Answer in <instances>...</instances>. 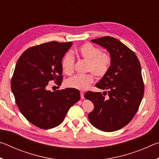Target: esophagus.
Segmentation results:
<instances>
[{"label":"esophagus","instance_id":"1","mask_svg":"<svg viewBox=\"0 0 159 159\" xmlns=\"http://www.w3.org/2000/svg\"><path fill=\"white\" fill-rule=\"evenodd\" d=\"M80 98L81 99H84V93L80 92Z\"/></svg>","mask_w":159,"mask_h":159}]
</instances>
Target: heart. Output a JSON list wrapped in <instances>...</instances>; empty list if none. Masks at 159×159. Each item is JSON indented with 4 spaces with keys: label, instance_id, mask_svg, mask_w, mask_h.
<instances>
[{
    "label": "heart",
    "instance_id": "1",
    "mask_svg": "<svg viewBox=\"0 0 159 159\" xmlns=\"http://www.w3.org/2000/svg\"><path fill=\"white\" fill-rule=\"evenodd\" d=\"M76 55L83 60L87 61V71H91L98 78L102 79L108 73L112 63L111 56L108 52H102L100 48L95 45L86 43L76 50ZM75 60L74 56L67 53L61 61V68L67 75L74 72ZM93 74L89 73L84 75H76L66 80L67 87L79 90H87L92 85L94 80Z\"/></svg>",
    "mask_w": 159,
    "mask_h": 159
}]
</instances>
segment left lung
Returning <instances> with one entry per match:
<instances>
[{"label":"left lung","mask_w":159,"mask_h":159,"mask_svg":"<svg viewBox=\"0 0 159 159\" xmlns=\"http://www.w3.org/2000/svg\"><path fill=\"white\" fill-rule=\"evenodd\" d=\"M91 41L109 51L112 63L108 73L95 85L104 91L102 95L88 91L85 94V98L95 107L88 118L94 127L102 131L118 130L133 119L143 98L140 63L133 51L115 38L104 36ZM104 93L108 95L107 99Z\"/></svg>","instance_id":"left-lung-1"}]
</instances>
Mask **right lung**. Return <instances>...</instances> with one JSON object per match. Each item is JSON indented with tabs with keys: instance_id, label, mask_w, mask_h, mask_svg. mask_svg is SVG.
Listing matches in <instances>:
<instances>
[{
	"instance_id": "add662e5",
	"label": "right lung",
	"mask_w": 159,
	"mask_h": 159,
	"mask_svg": "<svg viewBox=\"0 0 159 159\" xmlns=\"http://www.w3.org/2000/svg\"><path fill=\"white\" fill-rule=\"evenodd\" d=\"M72 43L52 41L28 48L18 59L11 80L16 104L26 119L42 129L61 123L70 107L80 100L74 88L51 92L50 81L62 82L61 60Z\"/></svg>"
}]
</instances>
